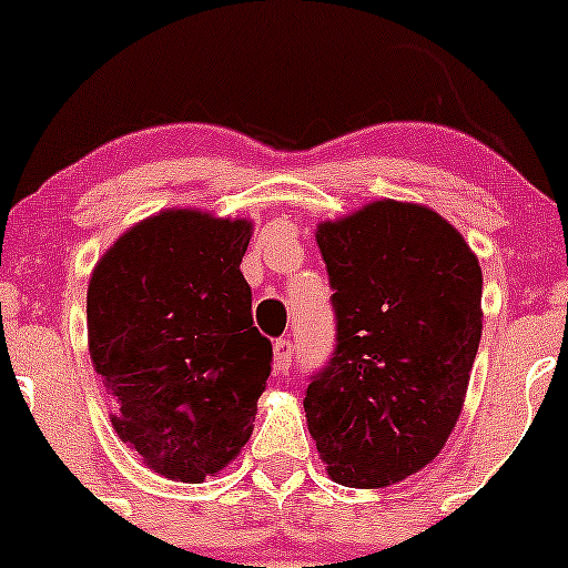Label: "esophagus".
<instances>
[{"instance_id":"esophagus-1","label":"esophagus","mask_w":568,"mask_h":568,"mask_svg":"<svg viewBox=\"0 0 568 568\" xmlns=\"http://www.w3.org/2000/svg\"><path fill=\"white\" fill-rule=\"evenodd\" d=\"M272 352H275V374H285V371L291 368L293 344L288 342V338H277L275 347H272Z\"/></svg>"}]
</instances>
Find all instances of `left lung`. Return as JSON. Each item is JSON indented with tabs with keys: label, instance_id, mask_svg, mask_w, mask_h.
<instances>
[{
	"label": "left lung",
	"instance_id": "left-lung-1",
	"mask_svg": "<svg viewBox=\"0 0 568 568\" xmlns=\"http://www.w3.org/2000/svg\"><path fill=\"white\" fill-rule=\"evenodd\" d=\"M336 347L310 376L306 422L328 475L382 488L438 456L478 355L484 275L422 205L382 200L317 230Z\"/></svg>",
	"mask_w": 568,
	"mask_h": 568
}]
</instances>
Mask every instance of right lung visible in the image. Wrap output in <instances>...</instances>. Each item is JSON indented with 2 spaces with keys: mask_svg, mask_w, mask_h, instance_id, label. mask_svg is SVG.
<instances>
[{
  "mask_svg": "<svg viewBox=\"0 0 568 568\" xmlns=\"http://www.w3.org/2000/svg\"><path fill=\"white\" fill-rule=\"evenodd\" d=\"M247 221L165 211L122 234L88 288V342L112 425L160 475L200 484L253 433L272 342L251 315Z\"/></svg>",
  "mask_w": 568,
  "mask_h": 568,
  "instance_id": "obj_1",
  "label": "right lung"
}]
</instances>
